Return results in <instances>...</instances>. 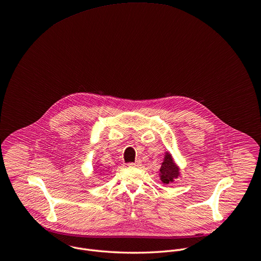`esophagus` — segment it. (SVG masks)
<instances>
[{
  "mask_svg": "<svg viewBox=\"0 0 261 261\" xmlns=\"http://www.w3.org/2000/svg\"><path fill=\"white\" fill-rule=\"evenodd\" d=\"M129 166H131V167H139V166H141V161L137 160L134 163H130Z\"/></svg>",
  "mask_w": 261,
  "mask_h": 261,
  "instance_id": "1",
  "label": "esophagus"
}]
</instances>
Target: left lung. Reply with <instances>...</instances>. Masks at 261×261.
I'll list each match as a JSON object with an SVG mask.
<instances>
[{
    "instance_id": "obj_1",
    "label": "left lung",
    "mask_w": 261,
    "mask_h": 261,
    "mask_svg": "<svg viewBox=\"0 0 261 261\" xmlns=\"http://www.w3.org/2000/svg\"><path fill=\"white\" fill-rule=\"evenodd\" d=\"M164 161L162 163L161 169H160V176L161 180L164 185L172 184L178 176L180 175L179 168L176 166V164L173 161L171 154L169 152L165 153Z\"/></svg>"
}]
</instances>
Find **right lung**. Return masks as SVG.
<instances>
[{
    "instance_id": "obj_1",
    "label": "right lung",
    "mask_w": 261,
    "mask_h": 261,
    "mask_svg": "<svg viewBox=\"0 0 261 261\" xmlns=\"http://www.w3.org/2000/svg\"><path fill=\"white\" fill-rule=\"evenodd\" d=\"M103 171H105V170H102V171H100V173H102V172H103Z\"/></svg>"
}]
</instances>
